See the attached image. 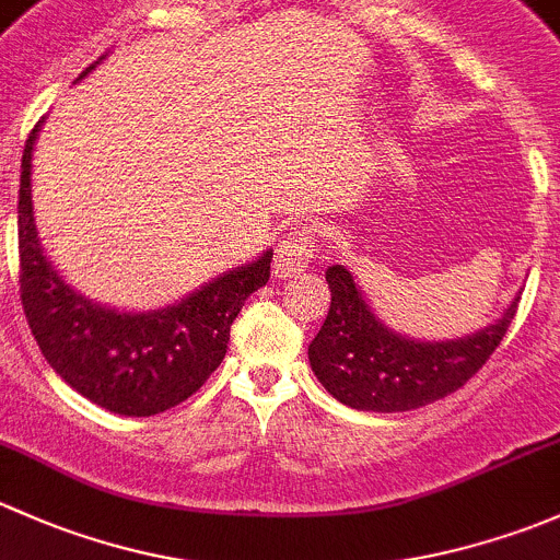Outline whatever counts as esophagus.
<instances>
[{
    "instance_id": "1",
    "label": "esophagus",
    "mask_w": 560,
    "mask_h": 560,
    "mask_svg": "<svg viewBox=\"0 0 560 560\" xmlns=\"http://www.w3.org/2000/svg\"><path fill=\"white\" fill-rule=\"evenodd\" d=\"M315 256V240L307 229H293L288 237L280 240L278 253H275V278L285 280L293 275H302Z\"/></svg>"
}]
</instances>
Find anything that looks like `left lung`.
Masks as SVG:
<instances>
[{"instance_id":"1","label":"left lung","mask_w":560,"mask_h":560,"mask_svg":"<svg viewBox=\"0 0 560 560\" xmlns=\"http://www.w3.org/2000/svg\"><path fill=\"white\" fill-rule=\"evenodd\" d=\"M331 307L310 342V366L323 388L364 412H407L445 399L477 372L517 313L521 291L493 323L455 339H415L394 331L366 302L342 264L326 269Z\"/></svg>"}]
</instances>
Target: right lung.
<instances>
[{"mask_svg": "<svg viewBox=\"0 0 560 560\" xmlns=\"http://www.w3.org/2000/svg\"><path fill=\"white\" fill-rule=\"evenodd\" d=\"M43 124L45 118L28 135L21 161V302L28 328L54 372L89 401L126 418L164 412L196 394L221 364L242 304L267 285L272 250L166 307L135 313L94 302L50 264L34 223L32 155Z\"/></svg>", "mask_w": 560, "mask_h": 560, "instance_id": "add662e5", "label": "right lung"}]
</instances>
